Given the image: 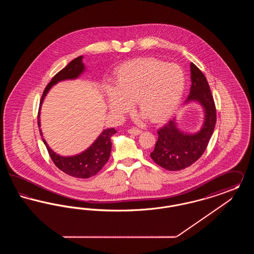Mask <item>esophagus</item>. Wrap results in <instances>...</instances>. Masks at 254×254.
<instances>
[{
  "mask_svg": "<svg viewBox=\"0 0 254 254\" xmlns=\"http://www.w3.org/2000/svg\"><path fill=\"white\" fill-rule=\"evenodd\" d=\"M127 132L129 133V134H132V135H139V134L142 133V130H140V129H138L136 127H133V128L128 129Z\"/></svg>",
  "mask_w": 254,
  "mask_h": 254,
  "instance_id": "esophagus-1",
  "label": "esophagus"
}]
</instances>
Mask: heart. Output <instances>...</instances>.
<instances>
[{
	"label": "heart",
	"mask_w": 254,
	"mask_h": 254,
	"mask_svg": "<svg viewBox=\"0 0 254 254\" xmlns=\"http://www.w3.org/2000/svg\"><path fill=\"white\" fill-rule=\"evenodd\" d=\"M186 77L174 64L151 58H139L120 64L113 85H105L103 92L111 113L124 116L132 103L142 111L141 118L161 122L174 112L185 91Z\"/></svg>",
	"instance_id": "obj_1"
}]
</instances>
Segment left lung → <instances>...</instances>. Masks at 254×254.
<instances>
[{"label":"left lung","instance_id":"obj_1","mask_svg":"<svg viewBox=\"0 0 254 254\" xmlns=\"http://www.w3.org/2000/svg\"><path fill=\"white\" fill-rule=\"evenodd\" d=\"M190 92L185 105L196 102L204 111V121L198 131H182L176 117L158 130V140L150 157L168 170H181L191 166L201 157L211 138L216 124V109L205 75L190 64Z\"/></svg>","mask_w":254,"mask_h":254}]
</instances>
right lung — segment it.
Masks as SVG:
<instances>
[{
  "label": "right lung",
  "mask_w": 254,
  "mask_h": 254,
  "mask_svg": "<svg viewBox=\"0 0 254 254\" xmlns=\"http://www.w3.org/2000/svg\"><path fill=\"white\" fill-rule=\"evenodd\" d=\"M83 56H79L71 61L60 72L57 73L49 85H47L40 103L38 113V127L43 142L47 146L49 156L52 159L55 166L64 173L76 178H89L97 174L109 161L111 152V137L116 133L114 128H108L103 130L97 137L96 140L89 145L83 152L72 156H62L53 151L44 139L41 129V107L42 104L53 85L65 80H75L79 78L85 71V66L83 63Z\"/></svg>",
  "instance_id": "obj_1"
}]
</instances>
